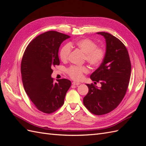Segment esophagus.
<instances>
[{
  "mask_svg": "<svg viewBox=\"0 0 146 146\" xmlns=\"http://www.w3.org/2000/svg\"><path fill=\"white\" fill-rule=\"evenodd\" d=\"M72 85H80V83L77 82H72Z\"/></svg>",
  "mask_w": 146,
  "mask_h": 146,
  "instance_id": "obj_1",
  "label": "esophagus"
}]
</instances>
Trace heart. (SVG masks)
<instances>
[{
	"mask_svg": "<svg viewBox=\"0 0 146 146\" xmlns=\"http://www.w3.org/2000/svg\"><path fill=\"white\" fill-rule=\"evenodd\" d=\"M74 46L85 54L86 60L91 65L98 66L104 59L105 54L104 48L97 46L96 42L91 39L85 38L63 46L60 52V57L61 61H66L68 60L71 51V47ZM67 72L69 76L74 80H79L82 78L83 73L88 72V68L85 66H71L68 69Z\"/></svg>",
	"mask_w": 146,
	"mask_h": 146,
	"instance_id": "b5f03b06",
	"label": "heart"
}]
</instances>
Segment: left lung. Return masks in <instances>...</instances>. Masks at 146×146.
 Masks as SVG:
<instances>
[{"label": "left lung", "instance_id": "obj_1", "mask_svg": "<svg viewBox=\"0 0 146 146\" xmlns=\"http://www.w3.org/2000/svg\"><path fill=\"white\" fill-rule=\"evenodd\" d=\"M106 42L104 59L90 78L100 82L101 87L86 84L89 91L83 98V104L90 112L102 115L115 109L125 96L130 81L131 63L124 44L113 35L98 32ZM94 82V83H96Z\"/></svg>", "mask_w": 146, "mask_h": 146}]
</instances>
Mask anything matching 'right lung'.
Returning a JSON list of instances; mask_svg holds the SVG:
<instances>
[{"instance_id": "add662e5", "label": "right lung", "mask_w": 146, "mask_h": 146, "mask_svg": "<svg viewBox=\"0 0 146 146\" xmlns=\"http://www.w3.org/2000/svg\"><path fill=\"white\" fill-rule=\"evenodd\" d=\"M69 38L48 31L35 38L24 52L21 68L24 88L33 104L43 113H51L61 107L71 86L68 79L54 83L51 77L52 68L60 64L61 44Z\"/></svg>"}]
</instances>
